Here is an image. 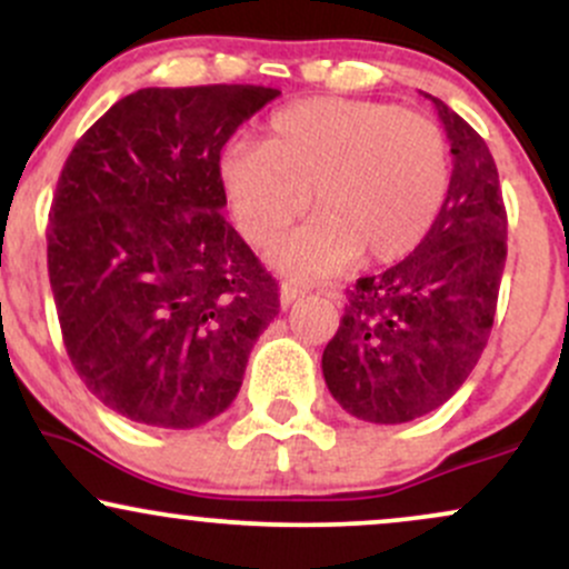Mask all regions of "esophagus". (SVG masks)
I'll list each match as a JSON object with an SVG mask.
<instances>
[{
    "label": "esophagus",
    "mask_w": 569,
    "mask_h": 569,
    "mask_svg": "<svg viewBox=\"0 0 569 569\" xmlns=\"http://www.w3.org/2000/svg\"><path fill=\"white\" fill-rule=\"evenodd\" d=\"M305 293V289H299V286H293V283H283L280 286V305L283 307H289L293 299H299Z\"/></svg>",
    "instance_id": "34e87169"
}]
</instances>
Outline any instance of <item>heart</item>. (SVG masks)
<instances>
[{
  "label": "heart",
  "instance_id": "1",
  "mask_svg": "<svg viewBox=\"0 0 569 569\" xmlns=\"http://www.w3.org/2000/svg\"><path fill=\"white\" fill-rule=\"evenodd\" d=\"M449 173L433 120L350 98L289 103L267 120L262 143H232L219 158L221 194L251 246H276L312 198L318 217L276 251L280 270L307 278L358 253L388 264L415 251L439 219Z\"/></svg>",
  "mask_w": 569,
  "mask_h": 569
}]
</instances>
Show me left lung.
<instances>
[{
    "instance_id": "obj_1",
    "label": "left lung",
    "mask_w": 569,
    "mask_h": 569,
    "mask_svg": "<svg viewBox=\"0 0 569 569\" xmlns=\"http://www.w3.org/2000/svg\"><path fill=\"white\" fill-rule=\"evenodd\" d=\"M426 98L452 147L447 200L407 259L348 289L321 361L339 407L377 426L417 420L460 390L487 348L506 267L508 219L489 147L441 98Z\"/></svg>"
}]
</instances>
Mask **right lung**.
I'll list each match as a JSON object with an SVG mask.
<instances>
[{
	"label": "right lung",
	"mask_w": 569,
	"mask_h": 569,
	"mask_svg": "<svg viewBox=\"0 0 569 569\" xmlns=\"http://www.w3.org/2000/svg\"><path fill=\"white\" fill-rule=\"evenodd\" d=\"M280 90L143 88L71 154L48 224L63 345L103 407L187 430L221 415L278 283L221 217V147Z\"/></svg>",
	"instance_id": "right-lung-1"
}]
</instances>
